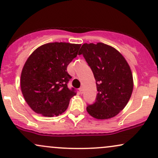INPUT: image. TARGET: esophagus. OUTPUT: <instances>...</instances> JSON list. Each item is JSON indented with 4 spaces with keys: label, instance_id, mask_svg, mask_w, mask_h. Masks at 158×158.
Segmentation results:
<instances>
[{
    "label": "esophagus",
    "instance_id": "esophagus-1",
    "mask_svg": "<svg viewBox=\"0 0 158 158\" xmlns=\"http://www.w3.org/2000/svg\"><path fill=\"white\" fill-rule=\"evenodd\" d=\"M79 92H80L81 94H82V91H83V88H80L79 89Z\"/></svg>",
    "mask_w": 158,
    "mask_h": 158
}]
</instances>
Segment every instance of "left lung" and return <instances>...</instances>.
<instances>
[{
	"label": "left lung",
	"mask_w": 158,
	"mask_h": 158,
	"mask_svg": "<svg viewBox=\"0 0 158 158\" xmlns=\"http://www.w3.org/2000/svg\"><path fill=\"white\" fill-rule=\"evenodd\" d=\"M79 54L91 68L98 91L97 100L87 107V111L97 119L115 117L126 107L133 91L129 64L118 50L104 43L83 44Z\"/></svg>",
	"instance_id": "obj_1"
}]
</instances>
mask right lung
<instances>
[{
  "label": "right lung",
  "instance_id": "obj_1",
  "mask_svg": "<svg viewBox=\"0 0 158 158\" xmlns=\"http://www.w3.org/2000/svg\"><path fill=\"white\" fill-rule=\"evenodd\" d=\"M81 44L52 42L35 49L23 65L21 92L35 113L52 117L64 113L76 94L68 88L71 77L68 65L78 55Z\"/></svg>",
  "mask_w": 158,
  "mask_h": 158
}]
</instances>
